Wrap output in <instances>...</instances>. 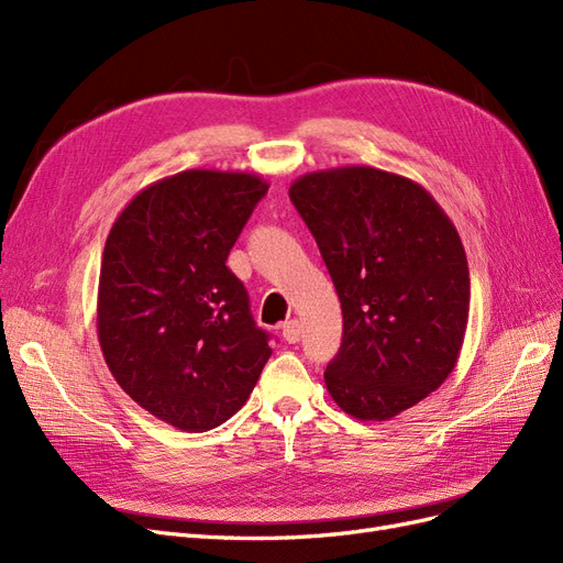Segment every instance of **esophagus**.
I'll list each match as a JSON object with an SVG mask.
<instances>
[{
  "label": "esophagus",
  "instance_id": "34e87169",
  "mask_svg": "<svg viewBox=\"0 0 563 563\" xmlns=\"http://www.w3.org/2000/svg\"><path fill=\"white\" fill-rule=\"evenodd\" d=\"M300 333H302V327L298 319H288L282 323V338L286 340V343H298Z\"/></svg>",
  "mask_w": 563,
  "mask_h": 563
}]
</instances>
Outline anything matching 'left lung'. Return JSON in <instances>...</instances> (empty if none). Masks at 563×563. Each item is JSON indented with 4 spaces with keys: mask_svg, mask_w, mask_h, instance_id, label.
Wrapping results in <instances>:
<instances>
[{
    "mask_svg": "<svg viewBox=\"0 0 563 563\" xmlns=\"http://www.w3.org/2000/svg\"><path fill=\"white\" fill-rule=\"evenodd\" d=\"M343 310V345L323 371L356 420H389L430 397L463 350L467 255L451 218L411 178L373 166L305 174L288 187Z\"/></svg>",
    "mask_w": 563,
    "mask_h": 563,
    "instance_id": "left-lung-1",
    "label": "left lung"
}]
</instances>
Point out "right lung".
I'll return each instance as SVG.
<instances>
[{
  "label": "right lung",
  "instance_id": "add662e5",
  "mask_svg": "<svg viewBox=\"0 0 563 563\" xmlns=\"http://www.w3.org/2000/svg\"><path fill=\"white\" fill-rule=\"evenodd\" d=\"M267 187L255 174L187 168L135 195L108 234L100 350L119 387L183 432L230 420L272 354L225 265Z\"/></svg>",
  "mask_w": 563,
  "mask_h": 563
}]
</instances>
